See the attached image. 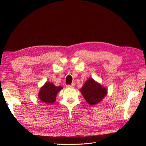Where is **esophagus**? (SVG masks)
<instances>
[{"label": "esophagus", "instance_id": "1", "mask_svg": "<svg viewBox=\"0 0 146 146\" xmlns=\"http://www.w3.org/2000/svg\"><path fill=\"white\" fill-rule=\"evenodd\" d=\"M66 87L67 88H72L74 87V84L72 83V85H68L67 86H66Z\"/></svg>", "mask_w": 146, "mask_h": 146}]
</instances>
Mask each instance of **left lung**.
I'll list each match as a JSON object with an SVG mask.
<instances>
[{
  "mask_svg": "<svg viewBox=\"0 0 146 146\" xmlns=\"http://www.w3.org/2000/svg\"><path fill=\"white\" fill-rule=\"evenodd\" d=\"M107 88L90 77L84 83L80 90L87 102L94 105L100 102L107 94Z\"/></svg>",
  "mask_w": 146,
  "mask_h": 146,
  "instance_id": "left-lung-1",
  "label": "left lung"
}]
</instances>
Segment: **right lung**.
Wrapping results in <instances>:
<instances>
[{"instance_id":"obj_1","label":"right lung","mask_w":146,"mask_h":146,"mask_svg":"<svg viewBox=\"0 0 146 146\" xmlns=\"http://www.w3.org/2000/svg\"><path fill=\"white\" fill-rule=\"evenodd\" d=\"M62 89L61 86H56L54 83L47 82L39 90L38 98L44 103L53 104L56 100L58 92Z\"/></svg>"}]
</instances>
